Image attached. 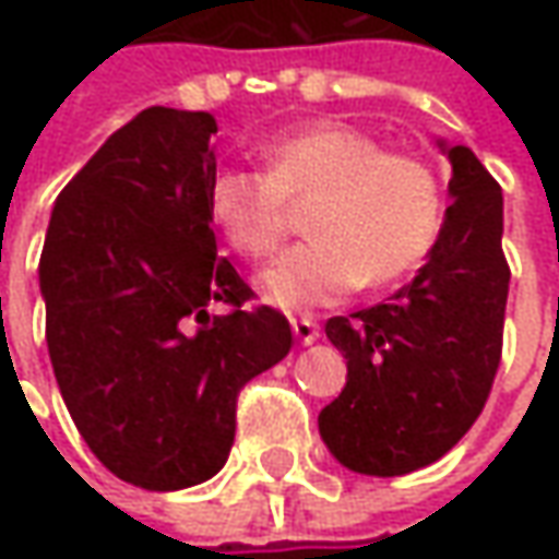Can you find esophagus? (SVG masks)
Instances as JSON below:
<instances>
[{"label":"esophagus","mask_w":559,"mask_h":559,"mask_svg":"<svg viewBox=\"0 0 559 559\" xmlns=\"http://www.w3.org/2000/svg\"><path fill=\"white\" fill-rule=\"evenodd\" d=\"M292 333H295V338H298L301 345H311V342L320 338V323H317L313 317H295V320H292Z\"/></svg>","instance_id":"34e87169"}]
</instances>
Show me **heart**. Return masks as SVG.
Wrapping results in <instances>:
<instances>
[{
    "label": "heart",
    "instance_id": "1",
    "mask_svg": "<svg viewBox=\"0 0 559 559\" xmlns=\"http://www.w3.org/2000/svg\"><path fill=\"white\" fill-rule=\"evenodd\" d=\"M267 174L217 167L207 214L246 258L273 254L289 229V202L313 199V239L286 251L258 289L283 311L342 301L348 292L392 286L432 254L444 226V192L426 162L385 152L367 130L317 120L264 148Z\"/></svg>",
    "mask_w": 559,
    "mask_h": 559
}]
</instances>
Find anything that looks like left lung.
I'll use <instances>...</instances> for the list:
<instances>
[{
  "instance_id": "left-lung-1",
  "label": "left lung",
  "mask_w": 559,
  "mask_h": 559,
  "mask_svg": "<svg viewBox=\"0 0 559 559\" xmlns=\"http://www.w3.org/2000/svg\"><path fill=\"white\" fill-rule=\"evenodd\" d=\"M439 145L451 207L432 254L392 301L326 320L348 382L317 423L335 461L364 476L444 457L483 414L501 364L504 195L466 145Z\"/></svg>"
}]
</instances>
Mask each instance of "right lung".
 <instances>
[{
	"instance_id": "obj_1",
	"label": "right lung",
	"mask_w": 559,
	"mask_h": 559,
	"mask_svg": "<svg viewBox=\"0 0 559 559\" xmlns=\"http://www.w3.org/2000/svg\"><path fill=\"white\" fill-rule=\"evenodd\" d=\"M207 111L145 108L61 189L39 258L46 342L71 419L118 479L177 491L229 457L236 397L289 355V320L217 254ZM229 314H211V304Z\"/></svg>"
}]
</instances>
